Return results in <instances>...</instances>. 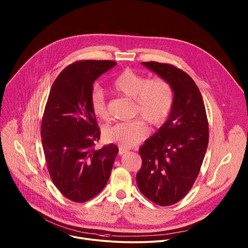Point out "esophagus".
<instances>
[{
	"label": "esophagus",
	"mask_w": 248,
	"mask_h": 248,
	"mask_svg": "<svg viewBox=\"0 0 248 248\" xmlns=\"http://www.w3.org/2000/svg\"><path fill=\"white\" fill-rule=\"evenodd\" d=\"M126 152H127L126 150H124V149H123V148H119V155H120V156L124 155V154L126 153Z\"/></svg>",
	"instance_id": "34e87169"
}]
</instances>
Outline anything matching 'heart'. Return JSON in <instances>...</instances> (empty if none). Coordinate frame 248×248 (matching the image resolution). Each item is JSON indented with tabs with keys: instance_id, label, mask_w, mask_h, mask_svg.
<instances>
[{
	"instance_id": "heart-1",
	"label": "heart",
	"mask_w": 248,
	"mask_h": 248,
	"mask_svg": "<svg viewBox=\"0 0 248 248\" xmlns=\"http://www.w3.org/2000/svg\"><path fill=\"white\" fill-rule=\"evenodd\" d=\"M118 94L134 101L132 118L136 121L120 123L105 128L104 139L121 148H131L146 136V127L162 126L168 120L174 102L171 84L164 78L149 79L131 69H125L112 83ZM90 107L93 115L104 122L110 119L107 100L100 88H94L90 94Z\"/></svg>"
}]
</instances>
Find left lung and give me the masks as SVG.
<instances>
[{"label":"left lung","instance_id":"left-lung-1","mask_svg":"<svg viewBox=\"0 0 248 248\" xmlns=\"http://www.w3.org/2000/svg\"><path fill=\"white\" fill-rule=\"evenodd\" d=\"M142 64L171 84L174 102L166 123L139 148L142 166L136 183L149 200L169 206L187 194L200 171L209 141L208 120L201 93L186 73L169 63Z\"/></svg>","mask_w":248,"mask_h":248}]
</instances>
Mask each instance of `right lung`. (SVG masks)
I'll use <instances>...</instances> for the list:
<instances>
[{
	"mask_svg": "<svg viewBox=\"0 0 248 248\" xmlns=\"http://www.w3.org/2000/svg\"><path fill=\"white\" fill-rule=\"evenodd\" d=\"M114 61H78L54 81L42 118V146L51 179L61 193L85 202L107 185L119 148L95 149L100 129L90 107L93 83Z\"/></svg>",
	"mask_w": 248,
	"mask_h": 248,
	"instance_id": "obj_1",
	"label": "right lung"
}]
</instances>
